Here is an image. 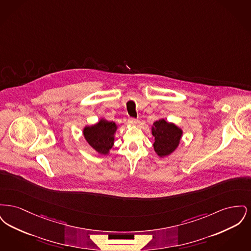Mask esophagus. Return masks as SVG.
Here are the masks:
<instances>
[{"label":"esophagus","mask_w":251,"mask_h":251,"mask_svg":"<svg viewBox=\"0 0 251 251\" xmlns=\"http://www.w3.org/2000/svg\"><path fill=\"white\" fill-rule=\"evenodd\" d=\"M129 123L131 124V125H136L137 124V120L131 118V119H129Z\"/></svg>","instance_id":"34e87169"}]
</instances>
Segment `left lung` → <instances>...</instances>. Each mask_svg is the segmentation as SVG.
Instances as JSON below:
<instances>
[{"mask_svg": "<svg viewBox=\"0 0 251 251\" xmlns=\"http://www.w3.org/2000/svg\"><path fill=\"white\" fill-rule=\"evenodd\" d=\"M182 131L173 123L160 120L153 123L152 135L154 136V151L161 157L173 152L178 147Z\"/></svg>", "mask_w": 251, "mask_h": 251, "instance_id": "1", "label": "left lung"}]
</instances>
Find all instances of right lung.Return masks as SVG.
<instances>
[{
	"instance_id": "right-lung-1",
	"label": "right lung",
	"mask_w": 251,
	"mask_h": 251,
	"mask_svg": "<svg viewBox=\"0 0 251 251\" xmlns=\"http://www.w3.org/2000/svg\"><path fill=\"white\" fill-rule=\"evenodd\" d=\"M117 130L115 122L101 120L96 125L85 127L84 138L100 154H107L114 144V134Z\"/></svg>"
}]
</instances>
